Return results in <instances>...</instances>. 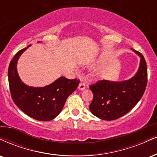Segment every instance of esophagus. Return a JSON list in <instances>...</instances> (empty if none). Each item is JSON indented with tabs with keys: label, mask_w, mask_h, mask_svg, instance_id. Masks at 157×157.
<instances>
[{
	"label": "esophagus",
	"mask_w": 157,
	"mask_h": 157,
	"mask_svg": "<svg viewBox=\"0 0 157 157\" xmlns=\"http://www.w3.org/2000/svg\"><path fill=\"white\" fill-rule=\"evenodd\" d=\"M78 88H79V90H84L85 88H86V84H85L84 82H80V83L79 84Z\"/></svg>",
	"instance_id": "34e87169"
}]
</instances>
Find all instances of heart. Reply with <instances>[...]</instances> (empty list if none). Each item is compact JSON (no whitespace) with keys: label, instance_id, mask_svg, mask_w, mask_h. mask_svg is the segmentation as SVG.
Returning <instances> with one entry per match:
<instances>
[{"label":"heart","instance_id":"b5f03b06","mask_svg":"<svg viewBox=\"0 0 157 157\" xmlns=\"http://www.w3.org/2000/svg\"><path fill=\"white\" fill-rule=\"evenodd\" d=\"M96 78H97V79H99V78H101V75H99H99H96Z\"/></svg>","mask_w":157,"mask_h":157}]
</instances>
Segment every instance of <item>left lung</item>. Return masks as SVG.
<instances>
[{
  "instance_id": "left-lung-1",
  "label": "left lung",
  "mask_w": 157,
  "mask_h": 157,
  "mask_svg": "<svg viewBox=\"0 0 157 157\" xmlns=\"http://www.w3.org/2000/svg\"><path fill=\"white\" fill-rule=\"evenodd\" d=\"M132 50L140 58L135 76L121 82L99 80L89 86L94 94L89 109L100 119L113 121L124 116L137 105L144 94L148 81L146 62L140 52Z\"/></svg>"
}]
</instances>
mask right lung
I'll list each match as a JSON object with an SVG mask.
<instances>
[{
	"label": "right lung",
	"instance_id": "right-lung-1",
	"mask_svg": "<svg viewBox=\"0 0 157 157\" xmlns=\"http://www.w3.org/2000/svg\"><path fill=\"white\" fill-rule=\"evenodd\" d=\"M30 46L19 51L9 63L8 77L11 95L15 105L28 116L48 121L60 113L68 97L77 89L80 80L60 77L44 87L36 88L25 84L18 75L17 63L22 52Z\"/></svg>",
	"mask_w": 157,
	"mask_h": 157
}]
</instances>
